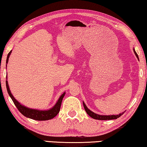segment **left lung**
Returning <instances> with one entry per match:
<instances>
[{"label":"left lung","mask_w":147,"mask_h":147,"mask_svg":"<svg viewBox=\"0 0 147 147\" xmlns=\"http://www.w3.org/2000/svg\"><path fill=\"white\" fill-rule=\"evenodd\" d=\"M134 53L135 54V55L137 56V58H139V57H138V55L136 53V51H135L134 49ZM83 106H84V108L85 111H86V112L88 114L89 116H90L91 117H92L93 119H98V120H110V119H117L118 117H119L121 115H123V113H120L119 115H98V114H96V113L92 112V111L90 110L89 109H88V108L86 107V105L84 102H83Z\"/></svg>","instance_id":"left-lung-1"}]
</instances>
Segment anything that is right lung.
<instances>
[{"label":"right lung","mask_w":147,"mask_h":147,"mask_svg":"<svg viewBox=\"0 0 147 147\" xmlns=\"http://www.w3.org/2000/svg\"><path fill=\"white\" fill-rule=\"evenodd\" d=\"M11 52H12V51H10L9 53H8L7 59H6V63H8V58H9V56L11 53ZM6 89H7L8 94H9V96H10L11 99L12 100L14 105L16 106V107L17 108V109H18L22 115H24L25 117L30 118V119H32L34 120H37V121H45V120L51 119L55 117V116L58 114L59 112L61 102H62L63 98L65 94V92H64L62 95L61 96V97L59 98V99L57 102V104L55 105L51 109H49V110L40 111V110H38V109H34L26 108V107L21 105L16 99H15L14 96H13L12 94H11V92L9 89V86H8L7 80L6 81Z\"/></svg>","instance_id":"add662e5"}]
</instances>
